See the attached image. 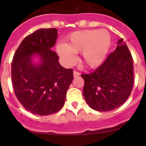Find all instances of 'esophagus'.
<instances>
[{
	"mask_svg": "<svg viewBox=\"0 0 146 146\" xmlns=\"http://www.w3.org/2000/svg\"><path fill=\"white\" fill-rule=\"evenodd\" d=\"M78 76H80V73L76 71V70H74V71H73V76H74V78L78 77Z\"/></svg>",
	"mask_w": 146,
	"mask_h": 146,
	"instance_id": "1",
	"label": "esophagus"
}]
</instances>
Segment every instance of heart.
Here are the masks:
<instances>
[{
  "instance_id": "obj_1",
  "label": "heart",
  "mask_w": 146,
  "mask_h": 146,
  "mask_svg": "<svg viewBox=\"0 0 146 146\" xmlns=\"http://www.w3.org/2000/svg\"><path fill=\"white\" fill-rule=\"evenodd\" d=\"M111 43V35L106 29H86L69 35L66 44H58L57 51L66 65L74 64V54L80 53L81 61L85 66L96 68L105 60Z\"/></svg>"
}]
</instances>
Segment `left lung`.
<instances>
[{"label":"left lung","mask_w":146,"mask_h":146,"mask_svg":"<svg viewBox=\"0 0 146 146\" xmlns=\"http://www.w3.org/2000/svg\"><path fill=\"white\" fill-rule=\"evenodd\" d=\"M81 76L84 98L91 108L107 111L123 104L133 85V58L123 39H119L116 49L100 66Z\"/></svg>","instance_id":"obj_1"}]
</instances>
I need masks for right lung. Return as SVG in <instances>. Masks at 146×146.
I'll return each instance as SVG.
<instances>
[{
    "label": "right lung",
    "mask_w": 146,
    "mask_h": 146,
    "mask_svg": "<svg viewBox=\"0 0 146 146\" xmlns=\"http://www.w3.org/2000/svg\"><path fill=\"white\" fill-rule=\"evenodd\" d=\"M57 37L56 28L38 29L23 39L13 56L11 77L15 95L26 110L37 115L59 111L73 80V69L61 66L58 56L51 50ZM35 54L40 57L39 64L32 63Z\"/></svg>",
    "instance_id": "1"
}]
</instances>
